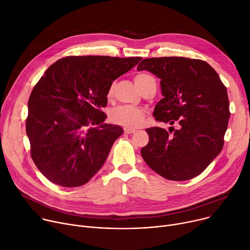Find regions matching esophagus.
Returning a JSON list of instances; mask_svg holds the SVG:
<instances>
[{
    "label": "esophagus",
    "instance_id": "obj_1",
    "mask_svg": "<svg viewBox=\"0 0 250 250\" xmlns=\"http://www.w3.org/2000/svg\"><path fill=\"white\" fill-rule=\"evenodd\" d=\"M124 131H125V133H133L134 131H135V129H133V128H128V127H125L124 128Z\"/></svg>",
    "mask_w": 250,
    "mask_h": 250
}]
</instances>
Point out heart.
Wrapping results in <instances>:
<instances>
[{"label": "heart", "instance_id": "heart-1", "mask_svg": "<svg viewBox=\"0 0 250 250\" xmlns=\"http://www.w3.org/2000/svg\"><path fill=\"white\" fill-rule=\"evenodd\" d=\"M151 80L154 81V79L150 75L144 74V73L137 75L134 78V82L140 89H142L143 86ZM115 86H116L115 82L109 85L107 89V94H106L108 98L112 96L113 90H115ZM145 116H146V112L143 108L131 106V105H121L110 111L109 119L113 124L116 125H120L128 128H134L143 125L145 121Z\"/></svg>", "mask_w": 250, "mask_h": 250}]
</instances>
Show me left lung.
<instances>
[{
  "mask_svg": "<svg viewBox=\"0 0 250 250\" xmlns=\"http://www.w3.org/2000/svg\"><path fill=\"white\" fill-rule=\"evenodd\" d=\"M138 70L161 79L164 99L155 105V121L178 125L169 132L158 126L146 129L149 140L141 150L144 161L169 180L197 176L223 147L230 116L225 85L209 63L196 59L149 58Z\"/></svg>",
  "mask_w": 250,
  "mask_h": 250,
  "instance_id": "left-lung-1",
  "label": "left lung"
}]
</instances>
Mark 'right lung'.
Segmentation results:
<instances>
[{
    "label": "right lung",
    "mask_w": 250,
    "mask_h": 250,
    "mask_svg": "<svg viewBox=\"0 0 250 250\" xmlns=\"http://www.w3.org/2000/svg\"><path fill=\"white\" fill-rule=\"evenodd\" d=\"M141 57L70 56L58 60L34 86L26 130L32 160L52 183L77 188L104 166L124 130L104 124L112 82Z\"/></svg>",
    "instance_id": "obj_1"
}]
</instances>
